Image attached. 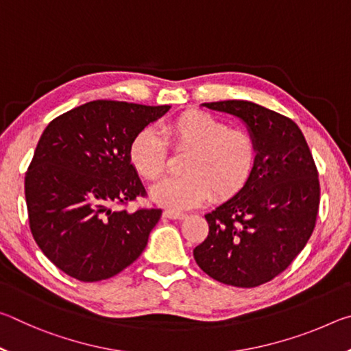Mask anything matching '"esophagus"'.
<instances>
[{
    "mask_svg": "<svg viewBox=\"0 0 351 351\" xmlns=\"http://www.w3.org/2000/svg\"><path fill=\"white\" fill-rule=\"evenodd\" d=\"M164 217L170 218V219H182V218H186V213L176 212V210H164Z\"/></svg>",
    "mask_w": 351,
    "mask_h": 351,
    "instance_id": "obj_1",
    "label": "esophagus"
}]
</instances>
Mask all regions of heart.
<instances>
[{
    "instance_id": "1",
    "label": "heart",
    "mask_w": 351,
    "mask_h": 351,
    "mask_svg": "<svg viewBox=\"0 0 351 351\" xmlns=\"http://www.w3.org/2000/svg\"><path fill=\"white\" fill-rule=\"evenodd\" d=\"M162 133L147 127L130 145V161L141 176L158 181L167 167L169 145L190 152L181 178H167L152 189V198L169 209H189L212 193L228 198L251 176L257 147L245 130L229 128L221 119L204 111H184L162 125Z\"/></svg>"
}]
</instances>
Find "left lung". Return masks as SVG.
<instances>
[{"label": "left lung", "mask_w": 351, "mask_h": 351, "mask_svg": "<svg viewBox=\"0 0 351 351\" xmlns=\"http://www.w3.org/2000/svg\"><path fill=\"white\" fill-rule=\"evenodd\" d=\"M203 105L240 117L257 159L240 192L206 215L209 234L193 257L218 282L258 287L282 274L310 240L320 203L316 164L289 117L247 100Z\"/></svg>", "instance_id": "obj_1"}]
</instances>
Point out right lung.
Here are the masks:
<instances>
[{
    "label": "right lung",
    "instance_id": "right-lung-1",
    "mask_svg": "<svg viewBox=\"0 0 351 351\" xmlns=\"http://www.w3.org/2000/svg\"><path fill=\"white\" fill-rule=\"evenodd\" d=\"M169 105L93 100L45 128L25 178L29 226L64 274L99 282L139 257L161 209L114 210L147 192L130 145Z\"/></svg>",
    "mask_w": 351,
    "mask_h": 351
}]
</instances>
